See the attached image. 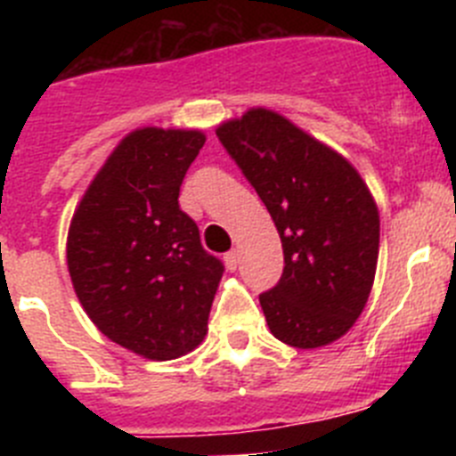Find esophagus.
I'll return each instance as SVG.
<instances>
[{
  "label": "esophagus",
  "mask_w": 456,
  "mask_h": 456,
  "mask_svg": "<svg viewBox=\"0 0 456 456\" xmlns=\"http://www.w3.org/2000/svg\"><path fill=\"white\" fill-rule=\"evenodd\" d=\"M224 260H225V267L231 269V272H235L237 269V265H240V253L235 251V248H232V251H228L224 256Z\"/></svg>",
  "instance_id": "obj_1"
}]
</instances>
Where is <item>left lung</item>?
I'll use <instances>...</instances> for the list:
<instances>
[{
	"label": "left lung",
	"instance_id": "1",
	"mask_svg": "<svg viewBox=\"0 0 456 456\" xmlns=\"http://www.w3.org/2000/svg\"><path fill=\"white\" fill-rule=\"evenodd\" d=\"M216 136L269 209L283 276L260 305L273 338L331 345L368 304L379 257V209L356 168L272 109L225 120Z\"/></svg>",
	"mask_w": 456,
	"mask_h": 456
}]
</instances>
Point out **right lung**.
Listing matches in <instances>:
<instances>
[{
    "label": "right lung",
    "instance_id": "1",
    "mask_svg": "<svg viewBox=\"0 0 456 456\" xmlns=\"http://www.w3.org/2000/svg\"><path fill=\"white\" fill-rule=\"evenodd\" d=\"M203 143L199 130L130 132L88 184L68 231V272L86 315L109 340L151 361L199 347L224 276L178 203Z\"/></svg>",
    "mask_w": 456,
    "mask_h": 456
}]
</instances>
